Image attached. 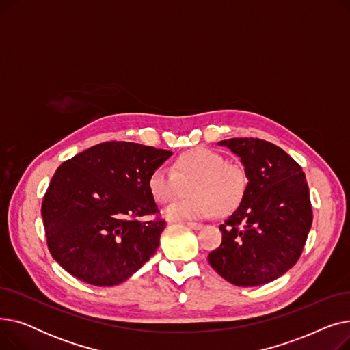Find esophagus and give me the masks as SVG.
Returning a JSON list of instances; mask_svg holds the SVG:
<instances>
[{
  "instance_id": "34e87169",
  "label": "esophagus",
  "mask_w": 350,
  "mask_h": 350,
  "mask_svg": "<svg viewBox=\"0 0 350 350\" xmlns=\"http://www.w3.org/2000/svg\"><path fill=\"white\" fill-rule=\"evenodd\" d=\"M187 227H190L191 230H201L203 228V224H200V223H194V221H186L185 223Z\"/></svg>"
}]
</instances>
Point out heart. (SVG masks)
I'll use <instances>...</instances> for the list:
<instances>
[{"mask_svg": "<svg viewBox=\"0 0 350 350\" xmlns=\"http://www.w3.org/2000/svg\"><path fill=\"white\" fill-rule=\"evenodd\" d=\"M190 187L194 196L165 210L170 219H201L217 213L231 214L243 204L248 177L241 165L206 147L183 152L173 160V170L159 167L147 178V189L159 204H170Z\"/></svg>", "mask_w": 350, "mask_h": 350, "instance_id": "heart-1", "label": "heart"}]
</instances>
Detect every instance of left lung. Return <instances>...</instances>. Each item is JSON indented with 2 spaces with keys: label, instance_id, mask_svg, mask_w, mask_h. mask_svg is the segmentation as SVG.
Instances as JSON below:
<instances>
[{
  "label": "left lung",
  "instance_id": "left-lung-1",
  "mask_svg": "<svg viewBox=\"0 0 350 350\" xmlns=\"http://www.w3.org/2000/svg\"><path fill=\"white\" fill-rule=\"evenodd\" d=\"M218 144L241 157L248 190L243 204L219 226L223 241L208 254V262L237 286L271 282L297 264L312 226L305 173L267 140L235 137Z\"/></svg>",
  "mask_w": 350,
  "mask_h": 350
}]
</instances>
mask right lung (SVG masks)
Masks as SVG:
<instances>
[{"mask_svg": "<svg viewBox=\"0 0 350 350\" xmlns=\"http://www.w3.org/2000/svg\"><path fill=\"white\" fill-rule=\"evenodd\" d=\"M172 152L132 142H105L64 161L42 200L52 258L96 286L126 281L156 252L165 221L147 178ZM144 215H156L140 222Z\"/></svg>", "mask_w": 350, "mask_h": 350, "instance_id": "1", "label": "right lung"}]
</instances>
